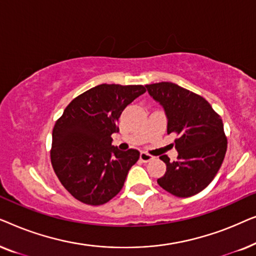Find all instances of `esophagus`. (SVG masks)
Instances as JSON below:
<instances>
[{
  "mask_svg": "<svg viewBox=\"0 0 256 256\" xmlns=\"http://www.w3.org/2000/svg\"><path fill=\"white\" fill-rule=\"evenodd\" d=\"M140 160H141L142 162L148 163V162H150V160H154V157H152V155H149V154L142 152L141 154H140Z\"/></svg>",
  "mask_w": 256,
  "mask_h": 256,
  "instance_id": "esophagus-1",
  "label": "esophagus"
}]
</instances>
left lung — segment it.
<instances>
[{"label": "left lung", "mask_w": 256, "mask_h": 256, "mask_svg": "<svg viewBox=\"0 0 256 256\" xmlns=\"http://www.w3.org/2000/svg\"><path fill=\"white\" fill-rule=\"evenodd\" d=\"M149 96L163 107L166 132H176V162L166 155L160 160L166 171L157 183L176 197L199 194L213 180L222 166L227 149L222 118L204 98L174 82L146 85Z\"/></svg>", "instance_id": "left-lung-1"}]
</instances>
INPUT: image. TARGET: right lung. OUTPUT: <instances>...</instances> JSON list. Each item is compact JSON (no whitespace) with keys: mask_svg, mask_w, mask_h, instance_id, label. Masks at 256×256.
<instances>
[{"mask_svg":"<svg viewBox=\"0 0 256 256\" xmlns=\"http://www.w3.org/2000/svg\"><path fill=\"white\" fill-rule=\"evenodd\" d=\"M144 92L142 85H98L73 99L56 122L51 163L76 199L102 205L121 191L140 152L118 150L110 136L124 108Z\"/></svg>","mask_w":256,"mask_h":256,"instance_id":"1","label":"right lung"}]
</instances>
